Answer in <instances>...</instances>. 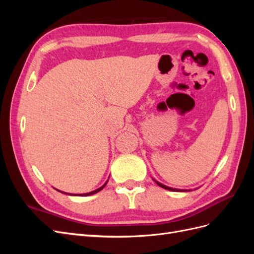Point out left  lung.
I'll return each instance as SVG.
<instances>
[{"instance_id":"obj_1","label":"left lung","mask_w":254,"mask_h":254,"mask_svg":"<svg viewBox=\"0 0 254 254\" xmlns=\"http://www.w3.org/2000/svg\"><path fill=\"white\" fill-rule=\"evenodd\" d=\"M155 182L158 184L159 187H161V188H163V189H165V190H175V189H172V188H168V187H166V186H163L162 183H160V182H158V181H156L155 180Z\"/></svg>"}]
</instances>
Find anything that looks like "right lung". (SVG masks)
I'll return each mask as SVG.
<instances>
[{"label": "right lung", "mask_w": 254, "mask_h": 254, "mask_svg": "<svg viewBox=\"0 0 254 254\" xmlns=\"http://www.w3.org/2000/svg\"><path fill=\"white\" fill-rule=\"evenodd\" d=\"M107 182H108V181H107ZM107 182L104 184V186L103 187H101V188H99V189H97V190H93V191H90V193H86V194H80V195H78V196H89V195H92V194H95V193H97V191H99V190H102L105 187H106V184H107ZM63 193H64V191H63ZM68 195H70V194H68Z\"/></svg>", "instance_id": "1"}]
</instances>
